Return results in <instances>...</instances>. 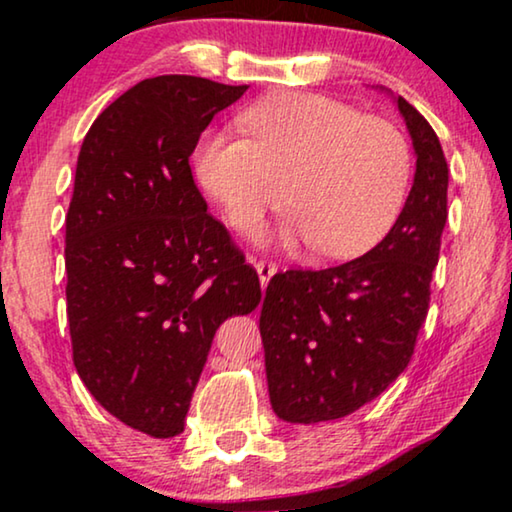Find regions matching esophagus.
Wrapping results in <instances>:
<instances>
[{
    "label": "esophagus",
    "instance_id": "34e87169",
    "mask_svg": "<svg viewBox=\"0 0 512 512\" xmlns=\"http://www.w3.org/2000/svg\"><path fill=\"white\" fill-rule=\"evenodd\" d=\"M254 268L258 272V279H261V286L265 289V286H268V282H270V277L277 272V265L272 261H265V258H261V261H254Z\"/></svg>",
    "mask_w": 512,
    "mask_h": 512
}]
</instances>
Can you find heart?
<instances>
[{"label":"heart","mask_w":512,"mask_h":512,"mask_svg":"<svg viewBox=\"0 0 512 512\" xmlns=\"http://www.w3.org/2000/svg\"><path fill=\"white\" fill-rule=\"evenodd\" d=\"M240 121L249 139L212 132L193 153L195 177L230 228L256 233L289 181V242L356 258L389 235L412 179L410 144L394 123L312 93L268 95Z\"/></svg>","instance_id":"b5f03b06"}]
</instances>
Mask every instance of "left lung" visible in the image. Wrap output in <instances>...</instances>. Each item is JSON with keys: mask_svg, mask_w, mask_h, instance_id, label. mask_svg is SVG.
<instances>
[{"mask_svg": "<svg viewBox=\"0 0 512 512\" xmlns=\"http://www.w3.org/2000/svg\"><path fill=\"white\" fill-rule=\"evenodd\" d=\"M417 170L394 228L361 258L277 272L265 289L261 338L272 410L293 424L352 415L408 368L431 300L447 221V160L426 118L396 100Z\"/></svg>", "mask_w": 512, "mask_h": 512, "instance_id": "1", "label": "left lung"}]
</instances>
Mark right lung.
Here are the masks:
<instances>
[{
  "label": "right lung",
  "mask_w": 512,
  "mask_h": 512,
  "mask_svg": "<svg viewBox=\"0 0 512 512\" xmlns=\"http://www.w3.org/2000/svg\"><path fill=\"white\" fill-rule=\"evenodd\" d=\"M247 86L165 74L90 125L65 223L67 321L95 401L153 438L184 431L214 333L261 303V282L207 212L191 153Z\"/></svg>",
  "instance_id": "right-lung-1"
}]
</instances>
